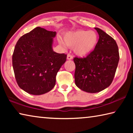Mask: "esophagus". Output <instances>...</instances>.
<instances>
[{
  "instance_id": "obj_1",
  "label": "esophagus",
  "mask_w": 133,
  "mask_h": 133,
  "mask_svg": "<svg viewBox=\"0 0 133 133\" xmlns=\"http://www.w3.org/2000/svg\"><path fill=\"white\" fill-rule=\"evenodd\" d=\"M67 58L68 60H71L72 58H73V56H72V55H70V54H68L67 56Z\"/></svg>"
}]
</instances>
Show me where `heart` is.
<instances>
[{"instance_id": "obj_1", "label": "heart", "mask_w": 133, "mask_h": 133, "mask_svg": "<svg viewBox=\"0 0 133 133\" xmlns=\"http://www.w3.org/2000/svg\"><path fill=\"white\" fill-rule=\"evenodd\" d=\"M67 46L75 48L77 55L85 56L93 51L98 42V36L94 31L79 30L67 33L64 37Z\"/></svg>"}]
</instances>
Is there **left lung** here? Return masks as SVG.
Returning a JSON list of instances; mask_svg holds the SVG:
<instances>
[{"label": "left lung", "mask_w": 133, "mask_h": 133, "mask_svg": "<svg viewBox=\"0 0 133 133\" xmlns=\"http://www.w3.org/2000/svg\"><path fill=\"white\" fill-rule=\"evenodd\" d=\"M94 29L99 39L94 50L85 57L73 58L76 85L91 93L102 91L111 84L120 58L115 40L100 29Z\"/></svg>", "instance_id": "left-lung-1"}]
</instances>
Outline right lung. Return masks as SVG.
Wrapping results in <instances>:
<instances>
[{
    "label": "right lung",
    "instance_id": "1",
    "mask_svg": "<svg viewBox=\"0 0 133 133\" xmlns=\"http://www.w3.org/2000/svg\"><path fill=\"white\" fill-rule=\"evenodd\" d=\"M56 31L37 27L18 40L12 56L17 83L33 95L48 93L56 84L58 71L66 60L67 55L53 50Z\"/></svg>",
    "mask_w": 133,
    "mask_h": 133
}]
</instances>
